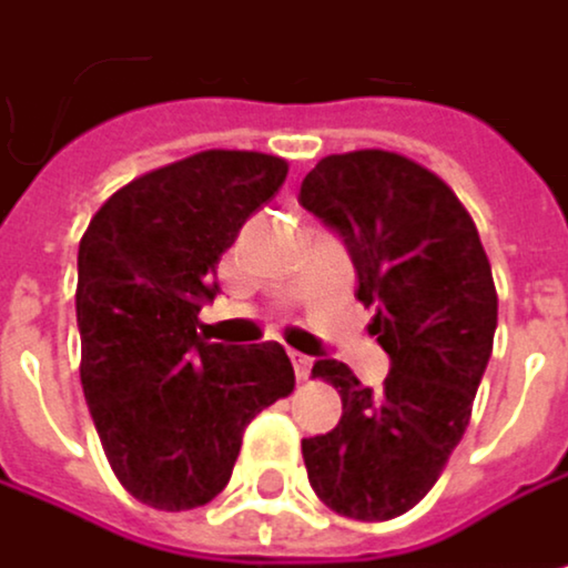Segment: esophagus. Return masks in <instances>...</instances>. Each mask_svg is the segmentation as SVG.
Masks as SVG:
<instances>
[{
  "label": "esophagus",
  "mask_w": 568,
  "mask_h": 568,
  "mask_svg": "<svg viewBox=\"0 0 568 568\" xmlns=\"http://www.w3.org/2000/svg\"><path fill=\"white\" fill-rule=\"evenodd\" d=\"M293 367H296V377H300V381H306V377H310V371H313V359H310V356H303V353H293Z\"/></svg>",
  "instance_id": "obj_1"
}]
</instances>
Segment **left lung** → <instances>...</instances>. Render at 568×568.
<instances>
[{
    "instance_id": "1",
    "label": "left lung",
    "mask_w": 568,
    "mask_h": 568,
    "mask_svg": "<svg viewBox=\"0 0 568 568\" xmlns=\"http://www.w3.org/2000/svg\"><path fill=\"white\" fill-rule=\"evenodd\" d=\"M300 205L343 239L356 300L377 310L371 336L390 356L377 390L346 363L316 359L343 417L303 440V462L326 508L387 521L434 488L471 420L498 326L491 265L458 194L394 151L323 158Z\"/></svg>"
}]
</instances>
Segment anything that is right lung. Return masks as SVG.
<instances>
[{"label":"right lung","instance_id":"obj_1","mask_svg":"<svg viewBox=\"0 0 568 568\" xmlns=\"http://www.w3.org/2000/svg\"><path fill=\"white\" fill-rule=\"evenodd\" d=\"M286 174L275 154L201 151L113 191L80 239L83 397L113 475L151 508L209 505L248 420L296 387L278 343L197 333L222 252Z\"/></svg>","mask_w":568,"mask_h":568}]
</instances>
